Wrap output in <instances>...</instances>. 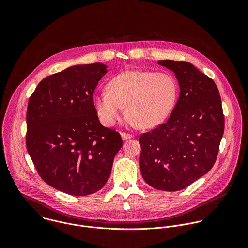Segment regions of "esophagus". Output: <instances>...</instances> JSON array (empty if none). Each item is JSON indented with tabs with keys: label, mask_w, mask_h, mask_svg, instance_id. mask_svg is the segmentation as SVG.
I'll return each mask as SVG.
<instances>
[{
	"label": "esophagus",
	"mask_w": 248,
	"mask_h": 248,
	"mask_svg": "<svg viewBox=\"0 0 248 248\" xmlns=\"http://www.w3.org/2000/svg\"><path fill=\"white\" fill-rule=\"evenodd\" d=\"M121 135H122V138H123L124 140H127V139H129V138L133 137V135H132V134H130V133H126V132H121Z\"/></svg>",
	"instance_id": "esophagus-1"
}]
</instances>
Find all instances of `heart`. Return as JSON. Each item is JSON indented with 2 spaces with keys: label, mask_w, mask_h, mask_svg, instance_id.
Returning <instances> with one entry per match:
<instances>
[{
  "label": "heart",
  "mask_w": 248,
  "mask_h": 248,
  "mask_svg": "<svg viewBox=\"0 0 248 248\" xmlns=\"http://www.w3.org/2000/svg\"><path fill=\"white\" fill-rule=\"evenodd\" d=\"M176 96L173 78L167 73L125 70L93 95V106L105 126L115 125L126 115L140 127L160 124L171 110Z\"/></svg>",
  "instance_id": "heart-1"
}]
</instances>
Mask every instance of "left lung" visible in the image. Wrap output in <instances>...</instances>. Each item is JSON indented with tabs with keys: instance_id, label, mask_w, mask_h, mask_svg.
Returning <instances> with one entry per match:
<instances>
[{
	"instance_id": "obj_1",
	"label": "left lung",
	"mask_w": 248,
	"mask_h": 248,
	"mask_svg": "<svg viewBox=\"0 0 248 248\" xmlns=\"http://www.w3.org/2000/svg\"><path fill=\"white\" fill-rule=\"evenodd\" d=\"M158 63L174 73L181 92L168 121L140 135V170L150 186L178 191L214 166L225 119L213 79L187 62Z\"/></svg>"
}]
</instances>
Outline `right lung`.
Wrapping results in <instances>:
<instances>
[{"instance_id": "add662e5", "label": "right lung", "mask_w": 248, "mask_h": 248, "mask_svg": "<svg viewBox=\"0 0 248 248\" xmlns=\"http://www.w3.org/2000/svg\"><path fill=\"white\" fill-rule=\"evenodd\" d=\"M106 74L100 62L67 67L45 78L28 101V154L46 184L74 196L104 186L123 146L121 134L101 124L93 106Z\"/></svg>"}]
</instances>
